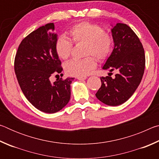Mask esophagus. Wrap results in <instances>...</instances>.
Wrapping results in <instances>:
<instances>
[{"mask_svg": "<svg viewBox=\"0 0 159 159\" xmlns=\"http://www.w3.org/2000/svg\"><path fill=\"white\" fill-rule=\"evenodd\" d=\"M76 79L78 80H83L87 79V76H80V77H76Z\"/></svg>", "mask_w": 159, "mask_h": 159, "instance_id": "obj_1", "label": "esophagus"}]
</instances>
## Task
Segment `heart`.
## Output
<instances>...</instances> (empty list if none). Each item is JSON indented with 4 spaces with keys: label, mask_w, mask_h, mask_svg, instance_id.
I'll use <instances>...</instances> for the list:
<instances>
[{
    "label": "heart",
    "mask_w": 159,
    "mask_h": 159,
    "mask_svg": "<svg viewBox=\"0 0 159 159\" xmlns=\"http://www.w3.org/2000/svg\"><path fill=\"white\" fill-rule=\"evenodd\" d=\"M70 39L60 36L55 42V52L59 57L66 60L71 56L74 44H85V56L82 60H73L64 64L66 74L71 76H85L96 68L95 57L99 61L108 59L114 49L112 35L98 24L81 21L69 30Z\"/></svg>",
    "instance_id": "1"
}]
</instances>
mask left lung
<instances>
[{"instance_id": "obj_1", "label": "left lung", "mask_w": 159, "mask_h": 159, "mask_svg": "<svg viewBox=\"0 0 159 159\" xmlns=\"http://www.w3.org/2000/svg\"><path fill=\"white\" fill-rule=\"evenodd\" d=\"M114 48L103 66L116 71L114 78H100L102 85L95 94L99 101L109 106L124 103L133 95L143 76L145 55L140 40L130 26L118 23L111 30Z\"/></svg>"}]
</instances>
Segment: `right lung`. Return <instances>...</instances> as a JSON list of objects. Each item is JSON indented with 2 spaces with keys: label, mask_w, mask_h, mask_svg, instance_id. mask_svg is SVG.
Here are the masks:
<instances>
[{
  "label": "right lung",
  "mask_w": 159,
  "mask_h": 159,
  "mask_svg": "<svg viewBox=\"0 0 159 159\" xmlns=\"http://www.w3.org/2000/svg\"><path fill=\"white\" fill-rule=\"evenodd\" d=\"M54 30V24L48 23L29 34L19 45L14 62L16 77L24 95L36 109L49 114L66 105L74 80L60 78L50 82L52 75L62 71L55 52L57 34Z\"/></svg>",
  "instance_id": "right-lung-1"
}]
</instances>
